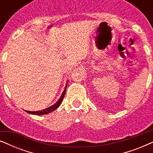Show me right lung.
I'll return each mask as SVG.
<instances>
[{
    "label": "right lung",
    "instance_id": "obj_1",
    "mask_svg": "<svg viewBox=\"0 0 153 153\" xmlns=\"http://www.w3.org/2000/svg\"><path fill=\"white\" fill-rule=\"evenodd\" d=\"M66 88H67V85H65V90H64L63 93H62V94L61 97H60V99L58 100V101L56 102V103L54 104L53 105H52V106H50V107L47 108H45V109L42 110V111H26V112L28 113V114H30L37 115V116H41V115L47 114H49V113H51L52 111H55L56 108H57L58 106H60V104H61L62 100H63L65 94Z\"/></svg>",
    "mask_w": 153,
    "mask_h": 153
}]
</instances>
